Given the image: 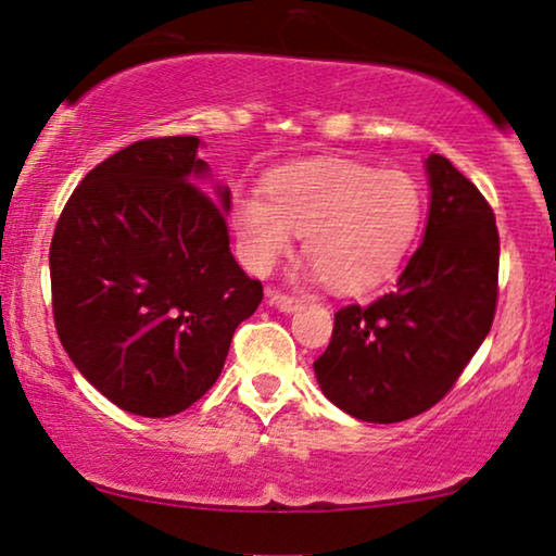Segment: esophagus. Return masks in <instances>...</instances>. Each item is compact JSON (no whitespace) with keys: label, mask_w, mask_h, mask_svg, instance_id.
<instances>
[{"label":"esophagus","mask_w":556,"mask_h":556,"mask_svg":"<svg viewBox=\"0 0 556 556\" xmlns=\"http://www.w3.org/2000/svg\"><path fill=\"white\" fill-rule=\"evenodd\" d=\"M268 303H270V306H276L278 311H283V314H293V311H299L303 306L301 299H293V295H286L280 291H270Z\"/></svg>","instance_id":"34e87169"}]
</instances>
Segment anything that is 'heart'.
<instances>
[{
  "label": "heart",
  "instance_id": "obj_1",
  "mask_svg": "<svg viewBox=\"0 0 556 556\" xmlns=\"http://www.w3.org/2000/svg\"><path fill=\"white\" fill-rule=\"evenodd\" d=\"M422 192L407 172L375 169L352 159H314L273 172L263 194L235 192L230 225L242 263L270 273L293 253L314 265L308 276L333 291L359 295L387 283L420 232Z\"/></svg>",
  "mask_w": 556,
  "mask_h": 556
}]
</instances>
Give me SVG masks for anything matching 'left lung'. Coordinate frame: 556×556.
I'll use <instances>...</instances> for the list:
<instances>
[{"instance_id": "left-lung-1", "label": "left lung", "mask_w": 556, "mask_h": 556, "mask_svg": "<svg viewBox=\"0 0 556 556\" xmlns=\"http://www.w3.org/2000/svg\"><path fill=\"white\" fill-rule=\"evenodd\" d=\"M428 225L397 288L333 316L316 382L346 415L402 422L445 397L489 337L498 288L496 217L445 156L425 159Z\"/></svg>"}]
</instances>
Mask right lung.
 Returning a JSON list of instances; mask_svg holds the SVG:
<instances>
[{"label":"right lung","instance_id":"add662e5","mask_svg":"<svg viewBox=\"0 0 556 556\" xmlns=\"http://www.w3.org/2000/svg\"><path fill=\"white\" fill-rule=\"evenodd\" d=\"M197 136L136 141L90 169L50 245L60 344L105 400L169 417L217 382L263 301L230 253V187Z\"/></svg>","mask_w":556,"mask_h":556}]
</instances>
